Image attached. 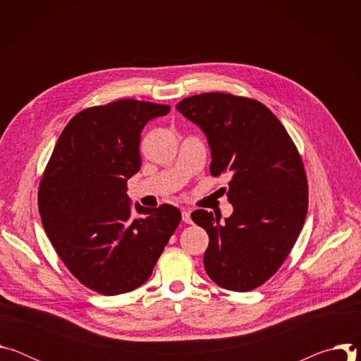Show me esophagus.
<instances>
[{
    "label": "esophagus",
    "mask_w": 361,
    "mask_h": 361,
    "mask_svg": "<svg viewBox=\"0 0 361 361\" xmlns=\"http://www.w3.org/2000/svg\"><path fill=\"white\" fill-rule=\"evenodd\" d=\"M181 216H183V221H184L185 224H191V223H192V221H191V216H190V212H187V210H183Z\"/></svg>",
    "instance_id": "esophagus-1"
}]
</instances>
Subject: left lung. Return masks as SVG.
Here are the masks:
<instances>
[{
  "mask_svg": "<svg viewBox=\"0 0 361 361\" xmlns=\"http://www.w3.org/2000/svg\"><path fill=\"white\" fill-rule=\"evenodd\" d=\"M177 110L207 135L212 174L233 176L224 190L234 213L224 223L212 212L191 214L210 238L204 269L226 290L260 287L287 259L307 216L300 152L280 120L257 99L204 92L181 99Z\"/></svg>",
  "mask_w": 361,
  "mask_h": 361,
  "instance_id": "left-lung-1",
  "label": "left lung"
}]
</instances>
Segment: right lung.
Returning <instances> with one entry per match:
<instances>
[{
  "instance_id": "1",
  "label": "right lung",
  "mask_w": 361,
  "mask_h": 361,
  "mask_svg": "<svg viewBox=\"0 0 361 361\" xmlns=\"http://www.w3.org/2000/svg\"><path fill=\"white\" fill-rule=\"evenodd\" d=\"M170 106L133 98L94 106L63 130L38 187L42 227L70 273L87 288L117 295L144 284L181 221L170 204L135 205L127 180L141 167L140 134Z\"/></svg>"
}]
</instances>
